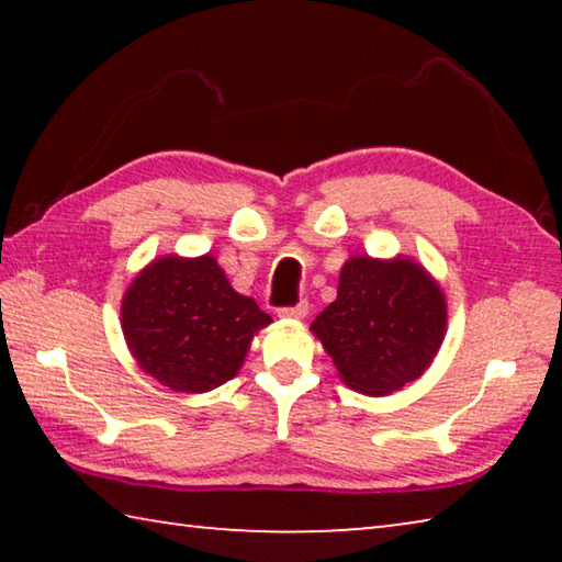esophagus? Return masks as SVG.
Returning <instances> with one entry per match:
<instances>
[{
    "label": "esophagus",
    "mask_w": 562,
    "mask_h": 562,
    "mask_svg": "<svg viewBox=\"0 0 562 562\" xmlns=\"http://www.w3.org/2000/svg\"><path fill=\"white\" fill-rule=\"evenodd\" d=\"M307 312H310V304L302 300V302L294 304V307H280L278 315L288 317V319H302V317H307Z\"/></svg>",
    "instance_id": "obj_1"
}]
</instances>
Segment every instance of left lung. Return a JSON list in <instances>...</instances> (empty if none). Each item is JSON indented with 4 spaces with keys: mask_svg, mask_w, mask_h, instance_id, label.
Returning a JSON list of instances; mask_svg holds the SVG:
<instances>
[{
    "mask_svg": "<svg viewBox=\"0 0 562 562\" xmlns=\"http://www.w3.org/2000/svg\"><path fill=\"white\" fill-rule=\"evenodd\" d=\"M446 300L422 265L398 255L349 258L337 300L312 322L341 382L367 396H386L422 376L446 335Z\"/></svg>",
    "mask_w": 562,
    "mask_h": 562,
    "instance_id": "1",
    "label": "left lung"
}]
</instances>
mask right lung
Returning <instances> with one entry per match:
<instances>
[{
	"label": "right lung",
	"mask_w": 562,
	"mask_h": 562,
	"mask_svg": "<svg viewBox=\"0 0 562 562\" xmlns=\"http://www.w3.org/2000/svg\"><path fill=\"white\" fill-rule=\"evenodd\" d=\"M270 315L235 292L211 255H166L128 284L121 327L133 359L173 392L203 394L243 367L255 331Z\"/></svg>",
	"instance_id": "1"
}]
</instances>
